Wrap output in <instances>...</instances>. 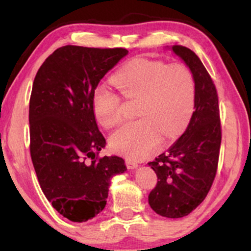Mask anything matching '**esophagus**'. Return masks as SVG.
Returning <instances> with one entry per match:
<instances>
[{
	"label": "esophagus",
	"instance_id": "obj_1",
	"mask_svg": "<svg viewBox=\"0 0 251 251\" xmlns=\"http://www.w3.org/2000/svg\"><path fill=\"white\" fill-rule=\"evenodd\" d=\"M126 167H128V169H136V168L138 167V163L135 162V161H132V160H129V159L126 160Z\"/></svg>",
	"mask_w": 251,
	"mask_h": 251
}]
</instances>
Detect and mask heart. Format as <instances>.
Segmentation results:
<instances>
[{
	"instance_id": "obj_1",
	"label": "heart",
	"mask_w": 251,
	"mask_h": 251,
	"mask_svg": "<svg viewBox=\"0 0 251 251\" xmlns=\"http://www.w3.org/2000/svg\"><path fill=\"white\" fill-rule=\"evenodd\" d=\"M112 82L128 99H139V120L123 125L109 138L112 150L129 159L150 155L160 139L177 136L194 111L195 80L186 65L138 57L116 72ZM120 97L106 87L96 88L92 109L97 121L112 128L121 120Z\"/></svg>"
}]
</instances>
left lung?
<instances>
[{
	"instance_id": "8db88e82",
	"label": "left lung",
	"mask_w": 251,
	"mask_h": 251,
	"mask_svg": "<svg viewBox=\"0 0 251 251\" xmlns=\"http://www.w3.org/2000/svg\"><path fill=\"white\" fill-rule=\"evenodd\" d=\"M170 49L193 74L195 111L183 135L149 163L157 176L149 203L162 217L181 218L191 214L210 190L217 171L222 130L217 91L200 58L186 47Z\"/></svg>"
}]
</instances>
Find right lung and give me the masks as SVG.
Wrapping results in <instances>:
<instances>
[{
	"mask_svg": "<svg viewBox=\"0 0 251 251\" xmlns=\"http://www.w3.org/2000/svg\"><path fill=\"white\" fill-rule=\"evenodd\" d=\"M126 54L122 48L65 46L47 58L34 78L33 166L46 198L72 222H87L102 211L111 179L126 170L122 157H96L106 140L92 109L98 83Z\"/></svg>",
	"mask_w": 251,
	"mask_h": 251,
	"instance_id": "obj_1",
	"label": "right lung"
}]
</instances>
